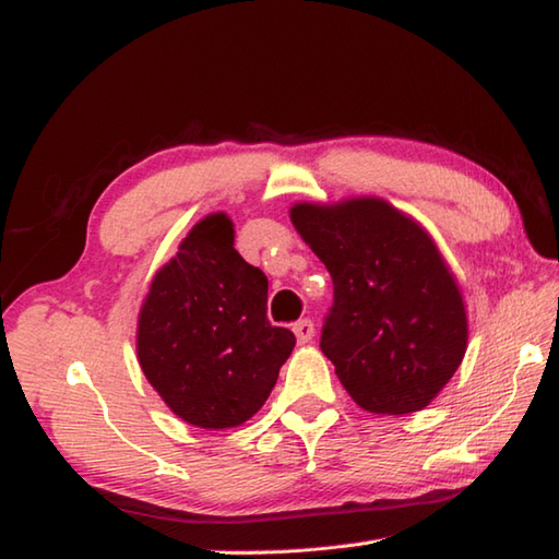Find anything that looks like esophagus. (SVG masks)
Returning a JSON list of instances; mask_svg holds the SVG:
<instances>
[{
    "label": "esophagus",
    "instance_id": "obj_1",
    "mask_svg": "<svg viewBox=\"0 0 559 559\" xmlns=\"http://www.w3.org/2000/svg\"><path fill=\"white\" fill-rule=\"evenodd\" d=\"M293 334H295V338H298V343L312 341V336H314V324L310 322V319H300V322L293 324Z\"/></svg>",
    "mask_w": 559,
    "mask_h": 559
}]
</instances>
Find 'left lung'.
<instances>
[{
	"label": "left lung",
	"mask_w": 559,
	"mask_h": 559,
	"mask_svg": "<svg viewBox=\"0 0 559 559\" xmlns=\"http://www.w3.org/2000/svg\"><path fill=\"white\" fill-rule=\"evenodd\" d=\"M290 221L334 278L322 353L367 413L423 411L468 348V314L432 235L382 197L298 201Z\"/></svg>",
	"instance_id": "8db88e82"
}]
</instances>
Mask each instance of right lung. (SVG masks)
Here are the masks:
<instances>
[{
	"label": "right lung",
	"mask_w": 559,
	"mask_h": 559,
	"mask_svg": "<svg viewBox=\"0 0 559 559\" xmlns=\"http://www.w3.org/2000/svg\"><path fill=\"white\" fill-rule=\"evenodd\" d=\"M269 281L237 254L235 225L216 211L194 223L153 273L139 310L136 358L177 418L230 430L264 406L293 331L266 319Z\"/></svg>",
	"instance_id": "1"
}]
</instances>
